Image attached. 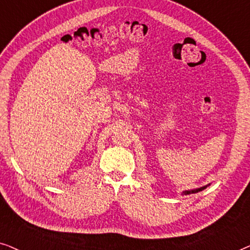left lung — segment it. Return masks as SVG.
Segmentation results:
<instances>
[{
	"label": "left lung",
	"mask_w": 250,
	"mask_h": 250,
	"mask_svg": "<svg viewBox=\"0 0 250 250\" xmlns=\"http://www.w3.org/2000/svg\"><path fill=\"white\" fill-rule=\"evenodd\" d=\"M205 188H206V187L199 188V189H196V190H191V191H184L183 193H186V194H190V193H196V192H199V191H201V190H204Z\"/></svg>",
	"instance_id": "1"
}]
</instances>
